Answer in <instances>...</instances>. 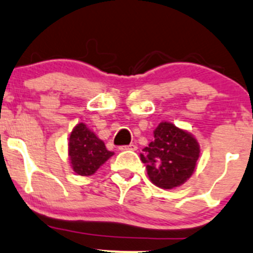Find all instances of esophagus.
Segmentation results:
<instances>
[{
  "label": "esophagus",
  "instance_id": "obj_1",
  "mask_svg": "<svg viewBox=\"0 0 253 253\" xmlns=\"http://www.w3.org/2000/svg\"><path fill=\"white\" fill-rule=\"evenodd\" d=\"M119 150H121V151H126V150H131V151H135V150H137V146L134 144L123 145V146H119Z\"/></svg>",
  "mask_w": 253,
  "mask_h": 253
}]
</instances>
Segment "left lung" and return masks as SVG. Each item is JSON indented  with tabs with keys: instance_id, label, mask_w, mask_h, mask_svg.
<instances>
[{
	"instance_id": "1",
	"label": "left lung",
	"mask_w": 253,
	"mask_h": 253,
	"mask_svg": "<svg viewBox=\"0 0 253 253\" xmlns=\"http://www.w3.org/2000/svg\"><path fill=\"white\" fill-rule=\"evenodd\" d=\"M201 150L196 137L172 123L162 122L154 131V141L142 149L150 181L164 189L183 184L193 174Z\"/></svg>"
}]
</instances>
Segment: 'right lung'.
Here are the masks:
<instances>
[{
  "instance_id": "add662e5",
  "label": "right lung",
  "mask_w": 253,
  "mask_h": 253,
  "mask_svg": "<svg viewBox=\"0 0 253 253\" xmlns=\"http://www.w3.org/2000/svg\"><path fill=\"white\" fill-rule=\"evenodd\" d=\"M113 155L86 124H77L71 131L69 157L71 167L80 176H92Z\"/></svg>"
}]
</instances>
